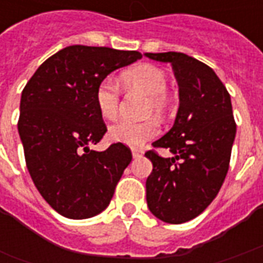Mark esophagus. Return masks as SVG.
<instances>
[{
	"mask_svg": "<svg viewBox=\"0 0 263 263\" xmlns=\"http://www.w3.org/2000/svg\"><path fill=\"white\" fill-rule=\"evenodd\" d=\"M142 155H143L142 149H138V148L132 149V156H134V158H141Z\"/></svg>",
	"mask_w": 263,
	"mask_h": 263,
	"instance_id": "1",
	"label": "esophagus"
}]
</instances>
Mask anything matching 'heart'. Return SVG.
Masks as SVG:
<instances>
[{"mask_svg": "<svg viewBox=\"0 0 263 263\" xmlns=\"http://www.w3.org/2000/svg\"><path fill=\"white\" fill-rule=\"evenodd\" d=\"M121 81L126 88L139 90L148 96L146 111L156 115L166 114L169 108V97L166 94L167 76L162 69L149 63L138 65L121 74ZM96 104L100 115L105 120H114L118 115L120 91L111 80H103L96 88ZM159 132L156 122L152 120L142 122L118 121L109 126L108 137L115 142L142 146Z\"/></svg>", "mask_w": 263, "mask_h": 263, "instance_id": "b5f03b06", "label": "heart"}]
</instances>
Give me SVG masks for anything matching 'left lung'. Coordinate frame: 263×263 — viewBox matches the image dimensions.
Returning a JSON list of instances; mask_svg holds the SVG:
<instances>
[{"mask_svg":"<svg viewBox=\"0 0 263 263\" xmlns=\"http://www.w3.org/2000/svg\"><path fill=\"white\" fill-rule=\"evenodd\" d=\"M145 56L171 63L179 84L175 124L152 143L173 156L145 154L154 165L146 179V203L159 220L182 224L201 214L224 183L237 132L231 97L214 70L192 56L180 52Z\"/></svg>","mask_w":263,"mask_h":263,"instance_id":"1","label":"left lung"}]
</instances>
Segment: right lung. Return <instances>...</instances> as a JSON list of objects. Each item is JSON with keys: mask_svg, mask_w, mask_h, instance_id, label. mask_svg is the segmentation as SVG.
<instances>
[{"mask_svg": "<svg viewBox=\"0 0 263 263\" xmlns=\"http://www.w3.org/2000/svg\"><path fill=\"white\" fill-rule=\"evenodd\" d=\"M135 50L73 45L37 67L21 96L18 132L37 192L59 214L83 220L108 207L131 149L100 142L107 126L96 88L114 70L141 59Z\"/></svg>", "mask_w": 263, "mask_h": 263, "instance_id": "1", "label": "right lung"}]
</instances>
